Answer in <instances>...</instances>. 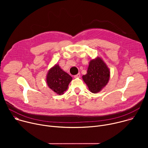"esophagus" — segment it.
<instances>
[{
  "label": "esophagus",
  "instance_id": "obj_1",
  "mask_svg": "<svg viewBox=\"0 0 148 148\" xmlns=\"http://www.w3.org/2000/svg\"><path fill=\"white\" fill-rule=\"evenodd\" d=\"M74 78H79V77H80V74L78 73V74H77V75H75L74 76Z\"/></svg>",
  "mask_w": 148,
  "mask_h": 148
}]
</instances>
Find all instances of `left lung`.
Listing matches in <instances>:
<instances>
[{
  "label": "left lung",
  "mask_w": 148,
  "mask_h": 148,
  "mask_svg": "<svg viewBox=\"0 0 148 148\" xmlns=\"http://www.w3.org/2000/svg\"><path fill=\"white\" fill-rule=\"evenodd\" d=\"M82 78L89 90L96 94L108 84L110 78V69L102 59L97 57L90 61L87 74Z\"/></svg>",
  "instance_id": "obj_1"
}]
</instances>
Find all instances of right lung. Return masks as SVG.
I'll use <instances>...</instances> for the list:
<instances>
[{"label":"right lung","instance_id":"right-lung-1","mask_svg":"<svg viewBox=\"0 0 148 148\" xmlns=\"http://www.w3.org/2000/svg\"><path fill=\"white\" fill-rule=\"evenodd\" d=\"M72 79L73 78L57 64L49 70L46 76V82L49 87L60 95L64 94L67 90Z\"/></svg>","mask_w":148,"mask_h":148}]
</instances>
